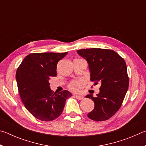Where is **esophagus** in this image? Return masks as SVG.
<instances>
[{"label": "esophagus", "instance_id": "1", "mask_svg": "<svg viewBox=\"0 0 146 146\" xmlns=\"http://www.w3.org/2000/svg\"><path fill=\"white\" fill-rule=\"evenodd\" d=\"M75 97H76V99H78V100H83L84 98V97L82 95H75Z\"/></svg>", "mask_w": 146, "mask_h": 146}]
</instances>
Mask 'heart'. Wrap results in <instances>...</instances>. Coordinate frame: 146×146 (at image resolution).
Instances as JSON below:
<instances>
[{
  "instance_id": "obj_1",
  "label": "heart",
  "mask_w": 146,
  "mask_h": 146,
  "mask_svg": "<svg viewBox=\"0 0 146 146\" xmlns=\"http://www.w3.org/2000/svg\"><path fill=\"white\" fill-rule=\"evenodd\" d=\"M84 81L82 80H73L70 84L69 87L73 91H78L79 88L82 87V86L84 84Z\"/></svg>"
}]
</instances>
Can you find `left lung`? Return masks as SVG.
I'll use <instances>...</instances> for the list:
<instances>
[{
	"mask_svg": "<svg viewBox=\"0 0 146 146\" xmlns=\"http://www.w3.org/2000/svg\"><path fill=\"white\" fill-rule=\"evenodd\" d=\"M77 53L88 62L90 80L95 85L101 84L97 97L91 94L86 97L95 104L88 117L97 122L107 120L121 107L129 87L125 62L111 49H82L77 50Z\"/></svg>",
	"mask_w": 146,
	"mask_h": 146,
	"instance_id": "1",
	"label": "left lung"
}]
</instances>
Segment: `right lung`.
I'll return each instance as SVG.
<instances>
[{
    "label": "right lung",
    "mask_w": 146,
    "mask_h": 146,
    "mask_svg": "<svg viewBox=\"0 0 146 146\" xmlns=\"http://www.w3.org/2000/svg\"><path fill=\"white\" fill-rule=\"evenodd\" d=\"M68 52L31 53L17 68L16 80L20 97L27 110L38 120L51 121L63 111L66 100L72 96L67 90L53 93L49 80L56 76V65Z\"/></svg>",
    "instance_id": "1"
}]
</instances>
